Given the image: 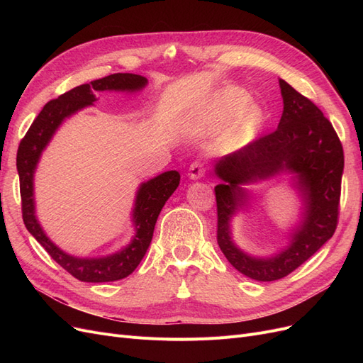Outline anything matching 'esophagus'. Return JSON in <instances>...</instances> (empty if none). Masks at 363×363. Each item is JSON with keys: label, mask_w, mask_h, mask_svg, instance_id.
<instances>
[{"label": "esophagus", "mask_w": 363, "mask_h": 363, "mask_svg": "<svg viewBox=\"0 0 363 363\" xmlns=\"http://www.w3.org/2000/svg\"><path fill=\"white\" fill-rule=\"evenodd\" d=\"M204 174H206V168L201 162H194L189 167V177L194 180L203 177Z\"/></svg>", "instance_id": "esophagus-1"}]
</instances>
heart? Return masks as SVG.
I'll list each match as a JSON object with an SVG mask.
<instances>
[{
	"label": "heart",
	"instance_id": "1",
	"mask_svg": "<svg viewBox=\"0 0 363 363\" xmlns=\"http://www.w3.org/2000/svg\"><path fill=\"white\" fill-rule=\"evenodd\" d=\"M244 95L239 94V92H227L221 101L218 103L216 106V112H215V121L219 124V123H224V121L232 115L235 111H238V108L240 107V104L244 103ZM260 121V113L257 108L255 107H250L247 108L245 112H242L239 115L238 121H236V135L238 136H242L245 133H248V131H251L252 128H255Z\"/></svg>",
	"mask_w": 363,
	"mask_h": 363
}]
</instances>
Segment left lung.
<instances>
[{"mask_svg":"<svg viewBox=\"0 0 363 363\" xmlns=\"http://www.w3.org/2000/svg\"><path fill=\"white\" fill-rule=\"evenodd\" d=\"M280 89L283 115L279 127L216 163V175L225 182L215 186L218 245L239 272L257 281L289 276L333 236L339 221L342 144L330 121L309 98L284 80H280ZM286 170L297 175L305 192L303 225L291 247L279 257L250 258L229 239L228 219L245 196L238 184Z\"/></svg>","mask_w":363,"mask_h":363,"instance_id":"obj_1","label":"left lung"}]
</instances>
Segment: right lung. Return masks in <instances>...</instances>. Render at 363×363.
I'll return each mask as SVG.
<instances>
[{"label":"right lung","mask_w":363,"mask_h":363,"mask_svg":"<svg viewBox=\"0 0 363 363\" xmlns=\"http://www.w3.org/2000/svg\"><path fill=\"white\" fill-rule=\"evenodd\" d=\"M147 84V79L136 74H112L104 79L94 80L89 84L77 86L74 89L62 94L56 100L48 101L40 113L33 121L26 136L21 139L16 155V168L19 174L21 208L23 219L28 232L35 236L38 242L47 250L48 255L59 265L80 281L103 283L121 280L136 269L142 257L150 247L152 232L157 216L164 203L168 201L174 191L180 184V174L168 171L157 175L140 186L135 207V224L138 233L125 250L113 256L101 259H77L54 245L42 232L35 216V201H33V172L40 157L42 150L47 147L54 131L62 124V121L72 115L79 108L92 104L96 98V91H138Z\"/></svg>","instance_id":"right-lung-1"}]
</instances>
